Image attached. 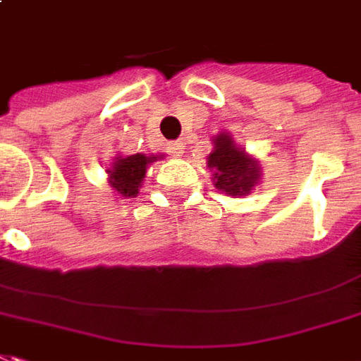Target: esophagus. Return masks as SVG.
Here are the masks:
<instances>
[{"instance_id":"34e87169","label":"esophagus","mask_w":361,"mask_h":361,"mask_svg":"<svg viewBox=\"0 0 361 361\" xmlns=\"http://www.w3.org/2000/svg\"><path fill=\"white\" fill-rule=\"evenodd\" d=\"M184 152H186V146H184V142H171L169 145V154L171 156H175V158H180Z\"/></svg>"}]
</instances>
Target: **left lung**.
Masks as SVG:
<instances>
[{"instance_id":"left-lung-1","label":"left lung","mask_w":361,"mask_h":361,"mask_svg":"<svg viewBox=\"0 0 361 361\" xmlns=\"http://www.w3.org/2000/svg\"><path fill=\"white\" fill-rule=\"evenodd\" d=\"M211 140L213 150L207 156V167L213 171L211 180L216 190L235 197L251 194L262 177L259 159L235 145L228 131H221Z\"/></svg>"}]
</instances>
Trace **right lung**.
<instances>
[{
	"instance_id": "1",
	"label": "right lung",
	"mask_w": 361,
	"mask_h": 361,
	"mask_svg": "<svg viewBox=\"0 0 361 361\" xmlns=\"http://www.w3.org/2000/svg\"><path fill=\"white\" fill-rule=\"evenodd\" d=\"M164 154H133V156H116L114 164L110 165L108 184L114 194L119 197H137L145 183L146 169L154 161L164 159Z\"/></svg>"
}]
</instances>
